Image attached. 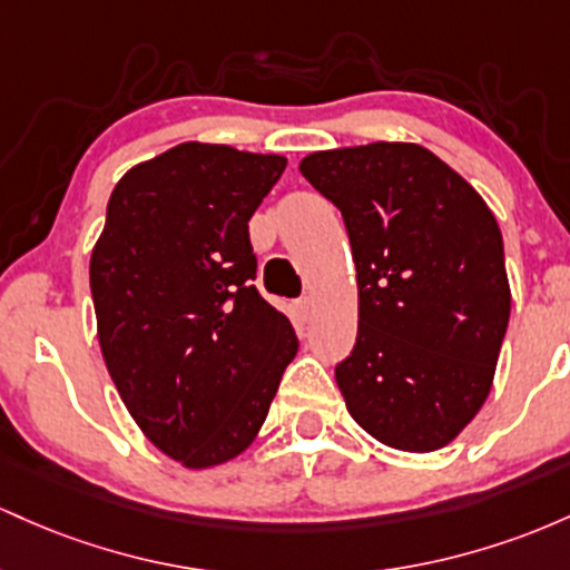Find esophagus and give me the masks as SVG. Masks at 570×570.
<instances>
[{"instance_id": "1", "label": "esophagus", "mask_w": 570, "mask_h": 570, "mask_svg": "<svg viewBox=\"0 0 570 570\" xmlns=\"http://www.w3.org/2000/svg\"><path fill=\"white\" fill-rule=\"evenodd\" d=\"M296 309H298V315H302L304 320H309V317H312V312H315V298H312V296L298 298Z\"/></svg>"}]
</instances>
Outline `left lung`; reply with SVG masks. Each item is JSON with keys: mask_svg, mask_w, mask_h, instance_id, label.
<instances>
[{"mask_svg": "<svg viewBox=\"0 0 570 570\" xmlns=\"http://www.w3.org/2000/svg\"><path fill=\"white\" fill-rule=\"evenodd\" d=\"M298 169L338 207L353 247L357 338L336 366L350 414L395 450L450 444L488 399L509 325L495 215L412 142L320 150Z\"/></svg>", "mask_w": 570, "mask_h": 570, "instance_id": "8db88e82", "label": "left lung"}]
</instances>
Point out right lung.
<instances>
[{"label": "right lung", "instance_id": "obj_1", "mask_svg": "<svg viewBox=\"0 0 570 570\" xmlns=\"http://www.w3.org/2000/svg\"><path fill=\"white\" fill-rule=\"evenodd\" d=\"M283 156L183 142L115 185L91 253L99 344L120 399L188 469L245 452L298 338L253 285L250 220Z\"/></svg>", "mask_w": 570, "mask_h": 570}]
</instances>
